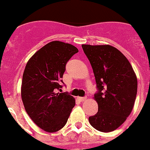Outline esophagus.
Instances as JSON below:
<instances>
[{
  "label": "esophagus",
  "instance_id": "esophagus-1",
  "mask_svg": "<svg viewBox=\"0 0 150 150\" xmlns=\"http://www.w3.org/2000/svg\"><path fill=\"white\" fill-rule=\"evenodd\" d=\"M78 100H79L81 102H84L86 100V97H77Z\"/></svg>",
  "mask_w": 150,
  "mask_h": 150
}]
</instances>
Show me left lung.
<instances>
[{"mask_svg":"<svg viewBox=\"0 0 150 150\" xmlns=\"http://www.w3.org/2000/svg\"><path fill=\"white\" fill-rule=\"evenodd\" d=\"M89 59L98 91L94 99L98 112L89 117L102 132L116 130L132 110L137 94V78L126 57L110 45H82Z\"/></svg>","mask_w":150,"mask_h":150,"instance_id":"8db88e82","label":"left lung"}]
</instances>
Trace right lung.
I'll list each match as a JSON object with an SVG mask.
<instances>
[{"label": "right lung", "instance_id": "right-lung-1", "mask_svg": "<svg viewBox=\"0 0 150 150\" xmlns=\"http://www.w3.org/2000/svg\"><path fill=\"white\" fill-rule=\"evenodd\" d=\"M79 50L61 41L46 44L27 62L22 76L21 95L25 111L36 125L55 132L65 125L75 100L61 90L66 64Z\"/></svg>", "mask_w": 150, "mask_h": 150}]
</instances>
